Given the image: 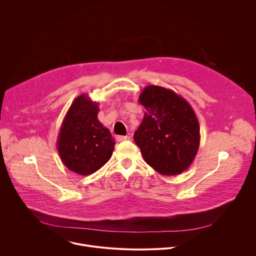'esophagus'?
Masks as SVG:
<instances>
[{
	"label": "esophagus",
	"mask_w": 256,
	"mask_h": 256,
	"mask_svg": "<svg viewBox=\"0 0 256 256\" xmlns=\"http://www.w3.org/2000/svg\"><path fill=\"white\" fill-rule=\"evenodd\" d=\"M130 138V136H118L116 138L118 142H124V140H128Z\"/></svg>",
	"instance_id": "esophagus-1"
}]
</instances>
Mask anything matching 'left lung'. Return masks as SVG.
Listing matches in <instances>:
<instances>
[{"label": "left lung", "instance_id": "obj_1", "mask_svg": "<svg viewBox=\"0 0 256 256\" xmlns=\"http://www.w3.org/2000/svg\"><path fill=\"white\" fill-rule=\"evenodd\" d=\"M144 118L134 140L144 160L162 175L186 171L198 151L200 124L190 104L174 91L155 85L138 96Z\"/></svg>", "mask_w": 256, "mask_h": 256}]
</instances>
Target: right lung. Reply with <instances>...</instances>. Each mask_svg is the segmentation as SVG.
I'll use <instances>...</instances> for the list:
<instances>
[{
  "instance_id": "1",
  "label": "right lung",
  "mask_w": 256,
  "mask_h": 256,
  "mask_svg": "<svg viewBox=\"0 0 256 256\" xmlns=\"http://www.w3.org/2000/svg\"><path fill=\"white\" fill-rule=\"evenodd\" d=\"M98 102L86 94L70 106L60 126L56 148L64 165L80 175L99 170L114 150L116 140L98 120Z\"/></svg>"
}]
</instances>
